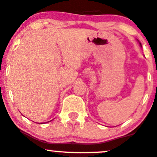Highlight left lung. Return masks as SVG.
Wrapping results in <instances>:
<instances>
[{
	"label": "left lung",
	"mask_w": 157,
	"mask_h": 157,
	"mask_svg": "<svg viewBox=\"0 0 157 157\" xmlns=\"http://www.w3.org/2000/svg\"><path fill=\"white\" fill-rule=\"evenodd\" d=\"M140 46H142V45H141V44H140Z\"/></svg>",
	"instance_id": "8db88e82"
}]
</instances>
